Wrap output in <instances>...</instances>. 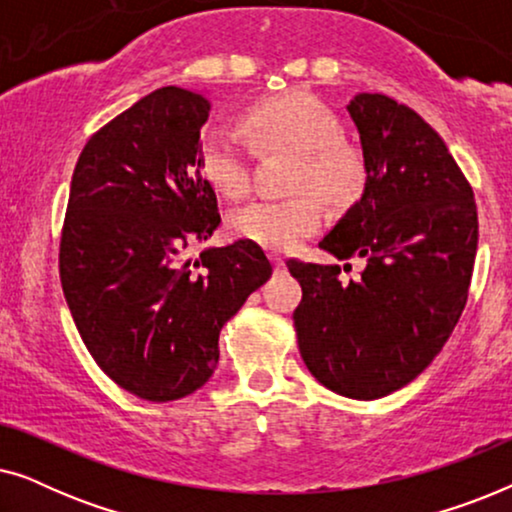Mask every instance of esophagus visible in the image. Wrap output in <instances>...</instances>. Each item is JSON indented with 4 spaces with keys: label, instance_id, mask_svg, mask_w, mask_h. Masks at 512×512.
<instances>
[{
    "label": "esophagus",
    "instance_id": "1",
    "mask_svg": "<svg viewBox=\"0 0 512 512\" xmlns=\"http://www.w3.org/2000/svg\"><path fill=\"white\" fill-rule=\"evenodd\" d=\"M270 258H272V265H275V272H284L286 270V263H284L282 256L270 254Z\"/></svg>",
    "mask_w": 512,
    "mask_h": 512
}]
</instances>
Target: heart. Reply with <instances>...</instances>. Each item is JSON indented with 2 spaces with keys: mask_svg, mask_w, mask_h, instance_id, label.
I'll return each mask as SVG.
<instances>
[{
  "mask_svg": "<svg viewBox=\"0 0 512 512\" xmlns=\"http://www.w3.org/2000/svg\"><path fill=\"white\" fill-rule=\"evenodd\" d=\"M244 130L256 149H284L298 156L293 191L312 188L321 198H354L363 184V160L340 139V123L331 109L307 93H284L258 102L244 114ZM205 179L228 198L249 191V149L235 132L209 128L200 139ZM324 223L319 200L300 193L289 200H258L233 214L230 228L242 240L270 251L296 249Z\"/></svg>",
  "mask_w": 512,
  "mask_h": 512,
  "instance_id": "obj_1",
  "label": "heart"
}]
</instances>
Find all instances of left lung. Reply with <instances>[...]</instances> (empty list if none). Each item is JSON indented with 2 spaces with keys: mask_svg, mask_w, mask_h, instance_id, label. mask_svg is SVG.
Here are the masks:
<instances>
[{
  "mask_svg": "<svg viewBox=\"0 0 512 512\" xmlns=\"http://www.w3.org/2000/svg\"><path fill=\"white\" fill-rule=\"evenodd\" d=\"M347 114L366 181L319 247L359 256L366 268L342 282L340 265H286L303 286L293 326L307 370L335 394L373 401L415 380L457 326L478 251V209L445 142L417 111L359 93Z\"/></svg>",
  "mask_w": 512,
  "mask_h": 512,
  "instance_id": "1",
  "label": "left lung"
}]
</instances>
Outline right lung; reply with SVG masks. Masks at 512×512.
Segmentation results:
<instances>
[{
    "mask_svg": "<svg viewBox=\"0 0 512 512\" xmlns=\"http://www.w3.org/2000/svg\"><path fill=\"white\" fill-rule=\"evenodd\" d=\"M207 116L202 90H153L88 139L69 188L60 242L67 307L97 366L153 403L212 377L223 324L272 275L247 240L184 258L221 223L200 167Z\"/></svg>",
    "mask_w": 512,
    "mask_h": 512,
    "instance_id": "1",
    "label": "right lung"
}]
</instances>
